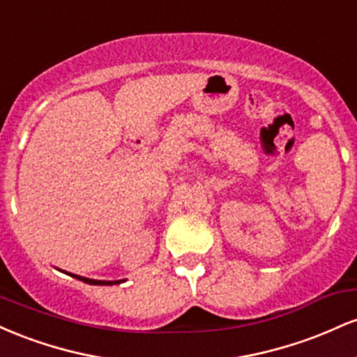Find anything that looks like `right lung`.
Listing matches in <instances>:
<instances>
[{"label":"right lung","mask_w":357,"mask_h":357,"mask_svg":"<svg viewBox=\"0 0 357 357\" xmlns=\"http://www.w3.org/2000/svg\"><path fill=\"white\" fill-rule=\"evenodd\" d=\"M68 275L75 277L77 280H82V282H85V284H90V285H117V284H122V282H124V280H93V278L80 277V275H75V273H68Z\"/></svg>","instance_id":"right-lung-1"}]
</instances>
